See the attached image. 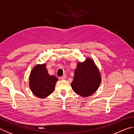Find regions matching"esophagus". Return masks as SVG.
Listing matches in <instances>:
<instances>
[{
    "label": "esophagus",
    "instance_id": "esophagus-1",
    "mask_svg": "<svg viewBox=\"0 0 134 134\" xmlns=\"http://www.w3.org/2000/svg\"><path fill=\"white\" fill-rule=\"evenodd\" d=\"M60 78L61 79H65L66 78V75H63L62 76H61Z\"/></svg>",
    "mask_w": 134,
    "mask_h": 134
}]
</instances>
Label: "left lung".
Segmentation results:
<instances>
[{
    "label": "left lung",
    "mask_w": 134,
    "mask_h": 134,
    "mask_svg": "<svg viewBox=\"0 0 134 134\" xmlns=\"http://www.w3.org/2000/svg\"><path fill=\"white\" fill-rule=\"evenodd\" d=\"M100 82L99 71L92 59L86 58L83 62H78L71 83L72 90L76 94L90 97L98 90Z\"/></svg>",
    "instance_id": "8db88e82"
}]
</instances>
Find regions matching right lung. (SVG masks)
<instances>
[{"label": "right lung", "mask_w": 134, "mask_h": 134, "mask_svg": "<svg viewBox=\"0 0 134 134\" xmlns=\"http://www.w3.org/2000/svg\"><path fill=\"white\" fill-rule=\"evenodd\" d=\"M46 64H37L30 72L29 87L33 93L39 98H44L55 90L58 79L48 74Z\"/></svg>", "instance_id": "add662e5"}]
</instances>
